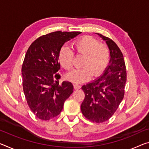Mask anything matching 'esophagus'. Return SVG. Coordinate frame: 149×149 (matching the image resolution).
I'll return each mask as SVG.
<instances>
[{
	"label": "esophagus",
	"instance_id": "34e87169",
	"mask_svg": "<svg viewBox=\"0 0 149 149\" xmlns=\"http://www.w3.org/2000/svg\"><path fill=\"white\" fill-rule=\"evenodd\" d=\"M74 87L75 89H78L81 88V85H79V84L77 83H74Z\"/></svg>",
	"mask_w": 149,
	"mask_h": 149
}]
</instances>
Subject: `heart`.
Segmentation results:
<instances>
[{
    "label": "heart",
    "mask_w": 149,
    "mask_h": 149,
    "mask_svg": "<svg viewBox=\"0 0 149 149\" xmlns=\"http://www.w3.org/2000/svg\"><path fill=\"white\" fill-rule=\"evenodd\" d=\"M75 52L84 55V67L73 70L67 75L71 81L81 82L89 79L92 74L97 77L104 72L110 62L111 52L106 44L100 43L91 36H84L74 41L72 44ZM74 55L67 46H63L59 52L58 60L61 65L67 70H72Z\"/></svg>",
    "instance_id": "heart-1"
}]
</instances>
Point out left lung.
<instances>
[{
	"label": "left lung",
	"mask_w": 149,
	"mask_h": 149,
	"mask_svg": "<svg viewBox=\"0 0 149 149\" xmlns=\"http://www.w3.org/2000/svg\"><path fill=\"white\" fill-rule=\"evenodd\" d=\"M96 34L109 48L110 64L100 77L82 86L85 98L81 110L89 121L103 123L113 116L124 97L127 72L123 55L116 43L109 38Z\"/></svg>",
	"instance_id": "obj_1"
}]
</instances>
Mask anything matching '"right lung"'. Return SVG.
<instances>
[{"mask_svg": "<svg viewBox=\"0 0 149 149\" xmlns=\"http://www.w3.org/2000/svg\"><path fill=\"white\" fill-rule=\"evenodd\" d=\"M81 32L56 31L37 38L28 48L22 66V86L32 112L41 120L60 114L73 93L72 82L60 83L59 52L65 42Z\"/></svg>", "mask_w": 149, "mask_h": 149, "instance_id": "add662e5", "label": "right lung"}]
</instances>
